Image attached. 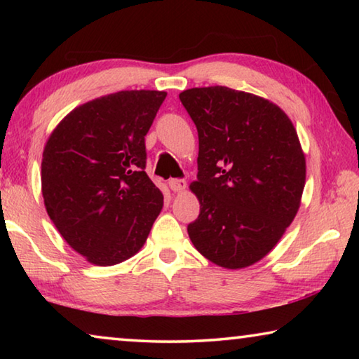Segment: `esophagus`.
<instances>
[{"label": "esophagus", "mask_w": 359, "mask_h": 359, "mask_svg": "<svg viewBox=\"0 0 359 359\" xmlns=\"http://www.w3.org/2000/svg\"><path fill=\"white\" fill-rule=\"evenodd\" d=\"M169 187H171L172 191L182 193V191H185L187 182L184 179H171V180H169Z\"/></svg>", "instance_id": "esophagus-1"}]
</instances>
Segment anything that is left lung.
<instances>
[{"label": "left lung", "instance_id": "left-lung-1", "mask_svg": "<svg viewBox=\"0 0 359 359\" xmlns=\"http://www.w3.org/2000/svg\"><path fill=\"white\" fill-rule=\"evenodd\" d=\"M198 130L201 212L188 224L196 250L224 269L264 258L294 220L306 156L293 123L261 96L222 85L179 95Z\"/></svg>", "mask_w": 359, "mask_h": 359}]
</instances>
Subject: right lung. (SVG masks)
I'll list each match as a JSON object with an SVG mask.
<instances>
[{
	"instance_id": "right-lung-1",
	"label": "right lung",
	"mask_w": 359,
	"mask_h": 359,
	"mask_svg": "<svg viewBox=\"0 0 359 359\" xmlns=\"http://www.w3.org/2000/svg\"><path fill=\"white\" fill-rule=\"evenodd\" d=\"M166 92L125 90L76 107L60 121L41 165L47 214L96 266L131 258L147 241L163 193L145 174L147 135Z\"/></svg>"
}]
</instances>
